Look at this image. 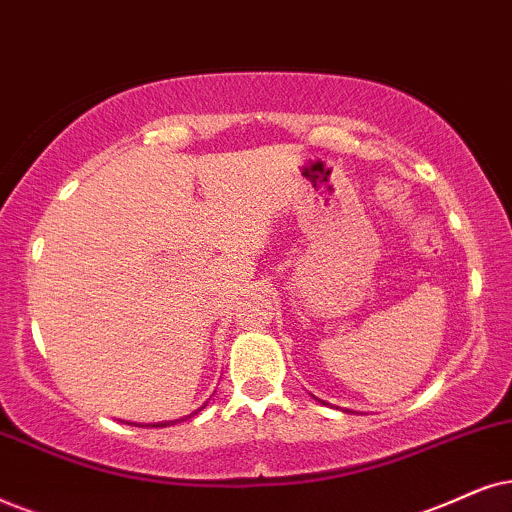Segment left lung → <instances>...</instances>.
<instances>
[{
    "label": "left lung",
    "mask_w": 512,
    "mask_h": 512,
    "mask_svg": "<svg viewBox=\"0 0 512 512\" xmlns=\"http://www.w3.org/2000/svg\"><path fill=\"white\" fill-rule=\"evenodd\" d=\"M314 399H316V397H314ZM319 401H321V404H326V401H323V399H319Z\"/></svg>",
    "instance_id": "1"
}]
</instances>
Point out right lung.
<instances>
[{
  "label": "right lung",
  "instance_id": "1",
  "mask_svg": "<svg viewBox=\"0 0 512 512\" xmlns=\"http://www.w3.org/2000/svg\"><path fill=\"white\" fill-rule=\"evenodd\" d=\"M205 406H208V401H205V404L200 406V409H196L193 413H189V416H184V418H179V420H186V418L196 416V413H198V411H203ZM179 420H165V423H127V425H137V428H148V425H151V428H167V425H177ZM122 423H125V420H122Z\"/></svg>",
  "mask_w": 512,
  "mask_h": 512
}]
</instances>
